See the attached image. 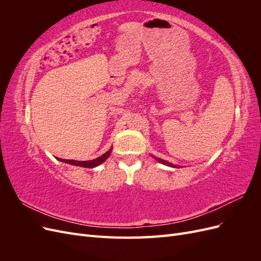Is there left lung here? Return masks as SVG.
<instances>
[{"mask_svg": "<svg viewBox=\"0 0 261 261\" xmlns=\"http://www.w3.org/2000/svg\"><path fill=\"white\" fill-rule=\"evenodd\" d=\"M158 161H159L160 163H162V164H165V165H169V167H174V165L173 164H171L170 162H168V161H165V160H162V159H156Z\"/></svg>", "mask_w": 261, "mask_h": 261, "instance_id": "8db88e82", "label": "left lung"}]
</instances>
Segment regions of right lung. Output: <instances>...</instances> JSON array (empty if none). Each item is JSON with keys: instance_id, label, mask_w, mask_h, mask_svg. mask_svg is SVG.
<instances>
[{"instance_id": "right-lung-1", "label": "right lung", "mask_w": 261, "mask_h": 261, "mask_svg": "<svg viewBox=\"0 0 261 261\" xmlns=\"http://www.w3.org/2000/svg\"><path fill=\"white\" fill-rule=\"evenodd\" d=\"M112 151V148L109 150L108 152H106L105 154H102L101 156H98L97 159H93L90 161H76V160H65V159H59L62 162H65L68 164H73V165H77V167H83V168H94L97 167V165L101 164L102 162H105L111 154Z\"/></svg>"}]
</instances>
